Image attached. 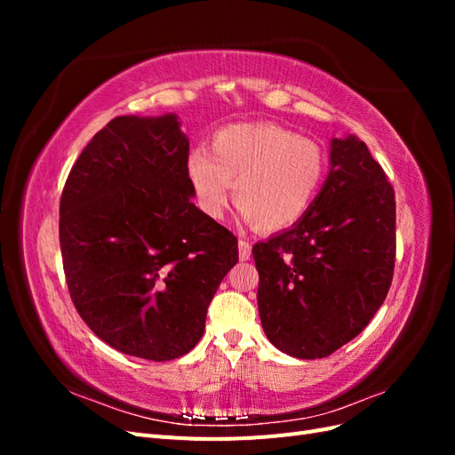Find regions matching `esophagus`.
<instances>
[{"label":"esophagus","mask_w":455,"mask_h":455,"mask_svg":"<svg viewBox=\"0 0 455 455\" xmlns=\"http://www.w3.org/2000/svg\"><path fill=\"white\" fill-rule=\"evenodd\" d=\"M251 254H252V246H251V243H249V241H244V239H241V241H239V259H241V261L251 259Z\"/></svg>","instance_id":"obj_1"}]
</instances>
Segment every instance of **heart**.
I'll use <instances>...</instances> for the list:
<instances>
[{
    "label": "heart",
    "mask_w": 455,
    "mask_h": 455,
    "mask_svg": "<svg viewBox=\"0 0 455 455\" xmlns=\"http://www.w3.org/2000/svg\"><path fill=\"white\" fill-rule=\"evenodd\" d=\"M328 161L319 144L275 123H237L218 131L206 149L189 151L188 180L201 211L222 218L233 186L241 214L261 231L298 224L324 184Z\"/></svg>",
    "instance_id": "heart-1"
}]
</instances>
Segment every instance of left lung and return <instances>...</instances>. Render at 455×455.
<instances>
[{"instance_id": "1", "label": "left lung", "mask_w": 455, "mask_h": 455, "mask_svg": "<svg viewBox=\"0 0 455 455\" xmlns=\"http://www.w3.org/2000/svg\"><path fill=\"white\" fill-rule=\"evenodd\" d=\"M267 339L323 359L359 336L389 292L395 191L355 134L330 140V171L298 224L252 246Z\"/></svg>"}]
</instances>
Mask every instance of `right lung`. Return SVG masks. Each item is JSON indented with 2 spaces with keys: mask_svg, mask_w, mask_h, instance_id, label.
Segmentation results:
<instances>
[{
  "mask_svg": "<svg viewBox=\"0 0 455 455\" xmlns=\"http://www.w3.org/2000/svg\"><path fill=\"white\" fill-rule=\"evenodd\" d=\"M176 114L121 116L92 136L60 199V251L81 319L114 349L172 361L197 346L239 261L237 239L191 203Z\"/></svg>",
  "mask_w": 455,
  "mask_h": 455,
  "instance_id": "right-lung-1",
  "label": "right lung"
}]
</instances>
